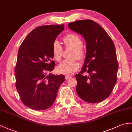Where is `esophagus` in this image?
I'll return each instance as SVG.
<instances>
[{"label":"esophagus","mask_w":132,"mask_h":132,"mask_svg":"<svg viewBox=\"0 0 132 132\" xmlns=\"http://www.w3.org/2000/svg\"><path fill=\"white\" fill-rule=\"evenodd\" d=\"M72 77L71 76H67V75H66V76H65V79H66V80H69V79H71Z\"/></svg>","instance_id":"obj_1"}]
</instances>
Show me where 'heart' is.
<instances>
[{
	"label": "heart",
	"instance_id": "heart-1",
	"mask_svg": "<svg viewBox=\"0 0 132 132\" xmlns=\"http://www.w3.org/2000/svg\"><path fill=\"white\" fill-rule=\"evenodd\" d=\"M64 45L66 48H71L72 51L70 54V59L63 61L57 67V71L60 73L65 75H72L79 67L78 60L83 61L86 54L81 45V39L74 34L67 35L63 39ZM53 59L60 62L62 59L63 49L62 46L57 40L54 41L52 47Z\"/></svg>",
	"mask_w": 132,
	"mask_h": 132
}]
</instances>
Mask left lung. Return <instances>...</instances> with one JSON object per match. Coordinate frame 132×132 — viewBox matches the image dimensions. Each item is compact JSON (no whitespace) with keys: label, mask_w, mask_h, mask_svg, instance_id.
Segmentation results:
<instances>
[{"label":"left lung","mask_w":132,"mask_h":132,"mask_svg":"<svg viewBox=\"0 0 132 132\" xmlns=\"http://www.w3.org/2000/svg\"><path fill=\"white\" fill-rule=\"evenodd\" d=\"M68 27L80 34L86 41L84 66L75 75L76 92L87 102H102L111 94L117 81L119 65L114 42L105 30L92 20L75 21L69 23Z\"/></svg>","instance_id":"1"}]
</instances>
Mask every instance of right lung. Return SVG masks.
<instances>
[{
    "mask_svg": "<svg viewBox=\"0 0 132 132\" xmlns=\"http://www.w3.org/2000/svg\"><path fill=\"white\" fill-rule=\"evenodd\" d=\"M64 29L62 24L36 27L20 45L15 67L16 88L24 105L36 110H45L53 105L65 76L47 75L56 65L52 47Z\"/></svg>",
    "mask_w": 132,
    "mask_h": 132,
    "instance_id": "obj_1",
    "label": "right lung"
}]
</instances>
